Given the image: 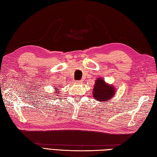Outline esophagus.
I'll list each match as a JSON object with an SVG mask.
<instances>
[{"label":"esophagus","mask_w":157,"mask_h":157,"mask_svg":"<svg viewBox=\"0 0 157 157\" xmlns=\"http://www.w3.org/2000/svg\"><path fill=\"white\" fill-rule=\"evenodd\" d=\"M82 81H78V82H77V83H82Z\"/></svg>","instance_id":"34e87169"}]
</instances>
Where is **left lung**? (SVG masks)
Returning a JSON list of instances; mask_svg holds the SVG:
<instances>
[{
	"mask_svg": "<svg viewBox=\"0 0 157 157\" xmlns=\"http://www.w3.org/2000/svg\"><path fill=\"white\" fill-rule=\"evenodd\" d=\"M116 90L113 85L107 83L103 78L98 77L95 81L92 96L99 102H108L114 97Z\"/></svg>",
	"mask_w": 157,
	"mask_h": 157,
	"instance_id": "1",
	"label": "left lung"
}]
</instances>
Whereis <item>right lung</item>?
<instances>
[{"mask_svg": "<svg viewBox=\"0 0 157 157\" xmlns=\"http://www.w3.org/2000/svg\"><path fill=\"white\" fill-rule=\"evenodd\" d=\"M54 90H56V92H54V94H55V95H59V94H59V91H58V89H57V87H55V88H54Z\"/></svg>", "mask_w": 157, "mask_h": 157, "instance_id": "add662e5", "label": "right lung"}]
</instances>
